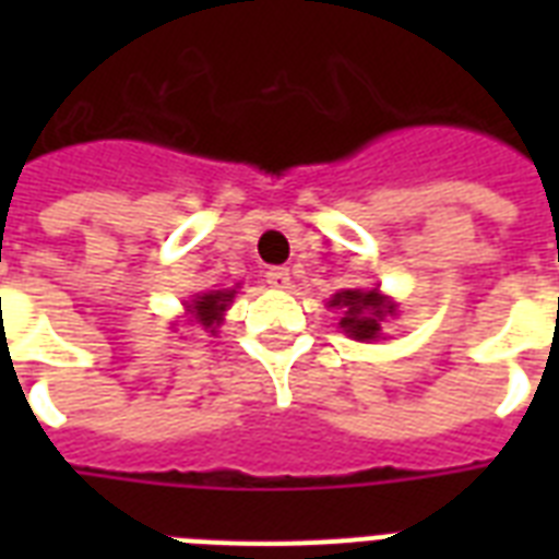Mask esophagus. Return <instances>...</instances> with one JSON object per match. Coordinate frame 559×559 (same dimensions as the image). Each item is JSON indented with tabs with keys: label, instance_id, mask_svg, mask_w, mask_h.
Here are the masks:
<instances>
[{
	"label": "esophagus",
	"instance_id": "esophagus-1",
	"mask_svg": "<svg viewBox=\"0 0 559 559\" xmlns=\"http://www.w3.org/2000/svg\"><path fill=\"white\" fill-rule=\"evenodd\" d=\"M263 278H266V284H270V287H275V289H287L289 287V270H287V266H272V270L266 272Z\"/></svg>",
	"mask_w": 559,
	"mask_h": 559
}]
</instances>
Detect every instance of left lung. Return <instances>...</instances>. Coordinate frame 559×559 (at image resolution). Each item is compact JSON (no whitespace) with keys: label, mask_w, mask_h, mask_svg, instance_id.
Wrapping results in <instances>:
<instances>
[{"label":"left lung","mask_w":559,"mask_h":559,"mask_svg":"<svg viewBox=\"0 0 559 559\" xmlns=\"http://www.w3.org/2000/svg\"><path fill=\"white\" fill-rule=\"evenodd\" d=\"M331 307L342 310L340 328L350 340L371 342L380 340L382 322L397 313V305H391L380 289H342L328 301Z\"/></svg>","instance_id":"1"}]
</instances>
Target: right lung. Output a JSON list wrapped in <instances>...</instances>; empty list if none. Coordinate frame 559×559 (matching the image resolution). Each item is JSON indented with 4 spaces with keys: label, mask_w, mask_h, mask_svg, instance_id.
Returning <instances> with one entry per match:
<instances>
[{
    "label": "right lung",
    "mask_w": 559,
    "mask_h": 559,
    "mask_svg": "<svg viewBox=\"0 0 559 559\" xmlns=\"http://www.w3.org/2000/svg\"><path fill=\"white\" fill-rule=\"evenodd\" d=\"M237 289H209V293H200L188 301V322L200 324L205 331L217 333V328L223 324V316H226L228 305L235 301Z\"/></svg>",
    "instance_id": "add662e5"
}]
</instances>
